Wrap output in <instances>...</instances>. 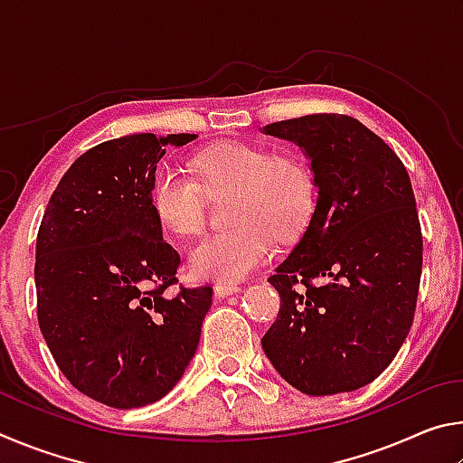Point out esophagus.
<instances>
[{"label": "esophagus", "mask_w": 463, "mask_h": 463, "mask_svg": "<svg viewBox=\"0 0 463 463\" xmlns=\"http://www.w3.org/2000/svg\"><path fill=\"white\" fill-rule=\"evenodd\" d=\"M239 289H241L239 286H232V284H218V286L214 288V294H216V298H226V296L237 294Z\"/></svg>", "instance_id": "34e87169"}]
</instances>
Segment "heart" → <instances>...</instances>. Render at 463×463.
<instances>
[{
	"mask_svg": "<svg viewBox=\"0 0 463 463\" xmlns=\"http://www.w3.org/2000/svg\"><path fill=\"white\" fill-rule=\"evenodd\" d=\"M190 167L195 182L174 167L156 169L148 203L163 229L192 234L203 222V194L232 190L226 213L231 229L203 234L187 250V265L198 279H245L269 257V234L292 241L315 210V175L296 155L234 140L194 155Z\"/></svg>",
	"mask_w": 463,
	"mask_h": 463,
	"instance_id": "b5f03b06",
	"label": "heart"
}]
</instances>
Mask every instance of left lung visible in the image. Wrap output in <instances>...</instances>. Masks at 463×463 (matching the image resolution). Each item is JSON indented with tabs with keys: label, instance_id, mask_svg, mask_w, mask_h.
Segmentation results:
<instances>
[{
	"label": "left lung",
	"instance_id": "8db88e82",
	"mask_svg": "<svg viewBox=\"0 0 463 463\" xmlns=\"http://www.w3.org/2000/svg\"><path fill=\"white\" fill-rule=\"evenodd\" d=\"M310 161L317 203L268 279L279 294L263 351L308 396L351 392L386 370L411 331L422 237L411 177L396 153L343 114L263 127Z\"/></svg>",
	"mask_w": 463,
	"mask_h": 463
}]
</instances>
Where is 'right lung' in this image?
<instances>
[{"instance_id":"1","label":"right lung","mask_w":463,"mask_h":463,"mask_svg":"<svg viewBox=\"0 0 463 463\" xmlns=\"http://www.w3.org/2000/svg\"><path fill=\"white\" fill-rule=\"evenodd\" d=\"M151 132L83 153L52 192L36 237L38 325L73 386L114 409L161 401L198 349L213 288L175 284L179 255L148 203L165 146Z\"/></svg>"}]
</instances>
